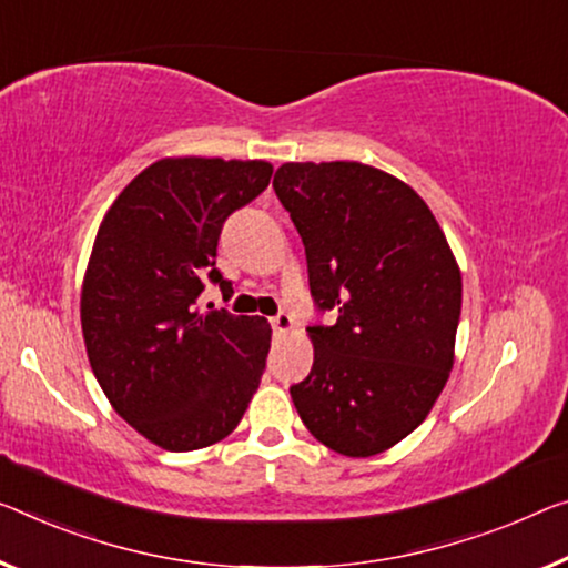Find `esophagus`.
I'll return each instance as SVG.
<instances>
[{
  "label": "esophagus",
  "mask_w": 568,
  "mask_h": 568,
  "mask_svg": "<svg viewBox=\"0 0 568 568\" xmlns=\"http://www.w3.org/2000/svg\"><path fill=\"white\" fill-rule=\"evenodd\" d=\"M272 327H274V333H290V329L294 327L292 314H286V312L274 314V317H272Z\"/></svg>",
  "instance_id": "34e87169"
}]
</instances>
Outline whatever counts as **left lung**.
<instances>
[{"label": "left lung", "mask_w": 568, "mask_h": 568, "mask_svg": "<svg viewBox=\"0 0 568 568\" xmlns=\"http://www.w3.org/2000/svg\"><path fill=\"white\" fill-rule=\"evenodd\" d=\"M274 190L302 235L314 304L337 314L307 327L314 363L292 400L325 447L373 457L424 422L455 365V254L416 190L371 164L286 162Z\"/></svg>", "instance_id": "8db88e82"}]
</instances>
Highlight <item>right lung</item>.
<instances>
[{
  "instance_id": "right-lung-1",
  "label": "right lung",
  "mask_w": 568,
  "mask_h": 568,
  "mask_svg": "<svg viewBox=\"0 0 568 568\" xmlns=\"http://www.w3.org/2000/svg\"><path fill=\"white\" fill-rule=\"evenodd\" d=\"M264 160L164 156L113 200L95 233L81 292L85 353L126 424L168 452L229 436L256 394L272 327L229 310L200 314L203 278L233 211L272 180Z\"/></svg>"
}]
</instances>
